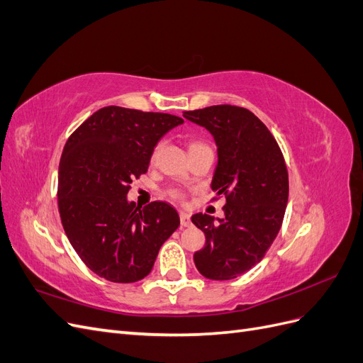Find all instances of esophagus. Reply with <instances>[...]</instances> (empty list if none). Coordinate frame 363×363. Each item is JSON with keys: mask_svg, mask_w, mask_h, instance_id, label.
<instances>
[{"mask_svg": "<svg viewBox=\"0 0 363 363\" xmlns=\"http://www.w3.org/2000/svg\"><path fill=\"white\" fill-rule=\"evenodd\" d=\"M180 223H182V227H189L191 225V215L188 212H180Z\"/></svg>", "mask_w": 363, "mask_h": 363, "instance_id": "1", "label": "esophagus"}]
</instances>
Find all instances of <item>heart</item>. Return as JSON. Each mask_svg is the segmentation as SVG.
<instances>
[{"label":"heart","mask_w":363,"mask_h":363,"mask_svg":"<svg viewBox=\"0 0 363 363\" xmlns=\"http://www.w3.org/2000/svg\"><path fill=\"white\" fill-rule=\"evenodd\" d=\"M203 148H208V147L206 144H203V142H200V140H191L189 142V152L196 151V150H203ZM168 194H169L171 199H174V200H182L183 199V194L179 189H169Z\"/></svg>","instance_id":"b5f03b06"}]
</instances>
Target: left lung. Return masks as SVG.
<instances>
[{
    "label": "left lung",
    "instance_id": "1",
    "mask_svg": "<svg viewBox=\"0 0 363 363\" xmlns=\"http://www.w3.org/2000/svg\"><path fill=\"white\" fill-rule=\"evenodd\" d=\"M183 116L213 136L212 191L225 196L224 218L192 216L206 236L195 267L206 279L232 280L257 265L279 233L289 195L286 163L271 131L248 108L221 104Z\"/></svg>",
    "mask_w": 363,
    "mask_h": 363
}]
</instances>
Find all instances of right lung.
I'll return each instance as SVG.
<instances>
[{
    "instance_id": "1",
    "label": "right lung",
    "mask_w": 363,
    "mask_h": 363,
    "mask_svg": "<svg viewBox=\"0 0 363 363\" xmlns=\"http://www.w3.org/2000/svg\"><path fill=\"white\" fill-rule=\"evenodd\" d=\"M183 124L169 113L107 106L77 128L59 164V213L84 265L113 283L147 277L157 252L180 225L177 211L127 200L135 179L148 171L163 135Z\"/></svg>"
}]
</instances>
